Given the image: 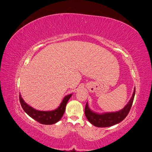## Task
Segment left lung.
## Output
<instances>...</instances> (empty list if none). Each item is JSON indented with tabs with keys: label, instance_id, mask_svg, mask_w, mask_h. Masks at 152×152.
Returning a JSON list of instances; mask_svg holds the SVG:
<instances>
[{
	"label": "left lung",
	"instance_id": "left-lung-1",
	"mask_svg": "<svg viewBox=\"0 0 152 152\" xmlns=\"http://www.w3.org/2000/svg\"><path fill=\"white\" fill-rule=\"evenodd\" d=\"M135 94V88L133 96L128 102V104L125 106L124 109L117 112L106 113V114H98L93 112L88 107V103H86L85 107V114L88 120L91 124L98 127H107L114 125L122 121L127 117L131 108L133 104V100Z\"/></svg>",
	"mask_w": 152,
	"mask_h": 152
}]
</instances>
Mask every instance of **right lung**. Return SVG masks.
I'll use <instances>...</instances> for the list:
<instances>
[{
    "mask_svg": "<svg viewBox=\"0 0 152 152\" xmlns=\"http://www.w3.org/2000/svg\"><path fill=\"white\" fill-rule=\"evenodd\" d=\"M72 94L66 96L63 100L60 106L53 111H38L31 107L24 102L19 95V102L23 110L34 120L44 125H52L59 121L65 111L66 103L68 102Z\"/></svg>",
    "mask_w": 152,
    "mask_h": 152,
    "instance_id": "obj_1",
    "label": "right lung"
}]
</instances>
